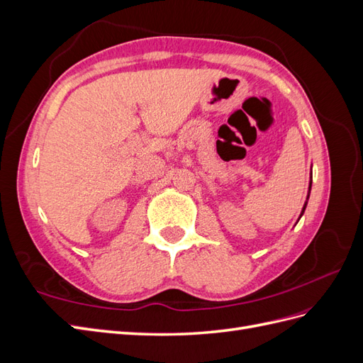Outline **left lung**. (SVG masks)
Segmentation results:
<instances>
[{"label":"left lung","instance_id":"8db88e82","mask_svg":"<svg viewBox=\"0 0 363 363\" xmlns=\"http://www.w3.org/2000/svg\"><path fill=\"white\" fill-rule=\"evenodd\" d=\"M311 188H312V183H311V186H309V189H311ZM306 204H307V203H306ZM306 204H304V207H303V212H304V208H306ZM301 215H303V213H301Z\"/></svg>","mask_w":363,"mask_h":363}]
</instances>
